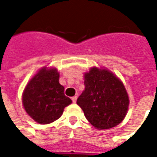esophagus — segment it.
<instances>
[{"instance_id":"1","label":"esophagus","mask_w":157,"mask_h":157,"mask_svg":"<svg viewBox=\"0 0 157 157\" xmlns=\"http://www.w3.org/2000/svg\"><path fill=\"white\" fill-rule=\"evenodd\" d=\"M76 99H77V97H76V96H74V97H72L71 98V100L73 102H76Z\"/></svg>"}]
</instances>
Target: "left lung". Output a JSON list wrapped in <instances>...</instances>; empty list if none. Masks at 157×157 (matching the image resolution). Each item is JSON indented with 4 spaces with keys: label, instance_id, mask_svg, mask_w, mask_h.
Returning <instances> with one entry per match:
<instances>
[{
    "label": "left lung",
    "instance_id": "8db88e82",
    "mask_svg": "<svg viewBox=\"0 0 157 157\" xmlns=\"http://www.w3.org/2000/svg\"><path fill=\"white\" fill-rule=\"evenodd\" d=\"M85 90L76 103L95 128L115 127L124 118L128 97L124 84L108 70L93 67L84 75Z\"/></svg>",
    "mask_w": 157,
    "mask_h": 157
}]
</instances>
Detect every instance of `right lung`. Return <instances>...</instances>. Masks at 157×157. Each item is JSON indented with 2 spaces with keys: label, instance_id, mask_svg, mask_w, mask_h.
Instances as JSON below:
<instances>
[{
  "label": "right lung",
  "instance_id": "1",
  "mask_svg": "<svg viewBox=\"0 0 157 157\" xmlns=\"http://www.w3.org/2000/svg\"><path fill=\"white\" fill-rule=\"evenodd\" d=\"M59 78L56 69L43 68L26 86L22 95L23 107L37 123L47 124L57 120L65 107L71 103Z\"/></svg>",
  "mask_w": 157,
  "mask_h": 157
}]
</instances>
